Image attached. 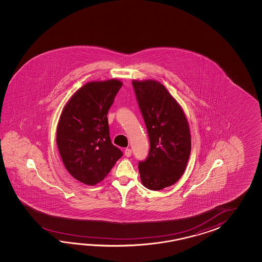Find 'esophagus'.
I'll list each match as a JSON object with an SVG mask.
<instances>
[{
  "label": "esophagus",
  "mask_w": 262,
  "mask_h": 262,
  "mask_svg": "<svg viewBox=\"0 0 262 262\" xmlns=\"http://www.w3.org/2000/svg\"><path fill=\"white\" fill-rule=\"evenodd\" d=\"M131 155H132V150H130L129 148L124 150V156H126V157H130Z\"/></svg>",
  "instance_id": "34e87169"
}]
</instances>
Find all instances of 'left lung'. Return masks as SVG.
<instances>
[{"mask_svg": "<svg viewBox=\"0 0 262 262\" xmlns=\"http://www.w3.org/2000/svg\"><path fill=\"white\" fill-rule=\"evenodd\" d=\"M132 85L150 139L148 157L139 163L140 180L148 189L161 190L184 174L191 151L189 125L181 106L160 82L133 80Z\"/></svg>", "mask_w": 262, "mask_h": 262, "instance_id": "8db88e82", "label": "left lung"}]
</instances>
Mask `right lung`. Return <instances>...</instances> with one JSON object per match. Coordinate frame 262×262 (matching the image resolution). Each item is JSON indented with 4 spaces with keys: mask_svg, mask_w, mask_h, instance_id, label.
<instances>
[{
    "mask_svg": "<svg viewBox=\"0 0 262 262\" xmlns=\"http://www.w3.org/2000/svg\"><path fill=\"white\" fill-rule=\"evenodd\" d=\"M122 86L117 79L85 84L61 112L57 146L67 171L83 184L103 181L123 156L112 143L106 117Z\"/></svg>",
    "mask_w": 262,
    "mask_h": 262,
    "instance_id": "obj_1",
    "label": "right lung"
}]
</instances>
